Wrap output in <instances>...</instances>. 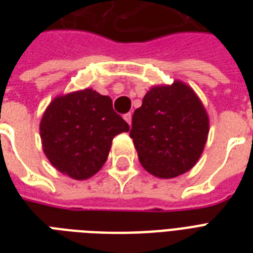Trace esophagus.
Instances as JSON below:
<instances>
[{
  "instance_id": "esophagus-1",
  "label": "esophagus",
  "mask_w": 253,
  "mask_h": 253,
  "mask_svg": "<svg viewBox=\"0 0 253 253\" xmlns=\"http://www.w3.org/2000/svg\"><path fill=\"white\" fill-rule=\"evenodd\" d=\"M123 118H125V121H126V122L131 126V118H132V114H131V113H127V114H125Z\"/></svg>"
}]
</instances>
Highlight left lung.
<instances>
[{"label": "left lung", "mask_w": 253, "mask_h": 253, "mask_svg": "<svg viewBox=\"0 0 253 253\" xmlns=\"http://www.w3.org/2000/svg\"><path fill=\"white\" fill-rule=\"evenodd\" d=\"M209 134V118L196 93L180 81L152 87L132 115L130 136L147 172L173 178L198 162Z\"/></svg>", "instance_id": "obj_1"}]
</instances>
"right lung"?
Segmentation results:
<instances>
[{
  "instance_id": "right-lung-1",
  "label": "right lung",
  "mask_w": 253,
  "mask_h": 253,
  "mask_svg": "<svg viewBox=\"0 0 253 253\" xmlns=\"http://www.w3.org/2000/svg\"><path fill=\"white\" fill-rule=\"evenodd\" d=\"M128 130L110 97L91 89L55 98L41 122L45 156L57 170L75 180H86L98 172L113 138Z\"/></svg>"
}]
</instances>
